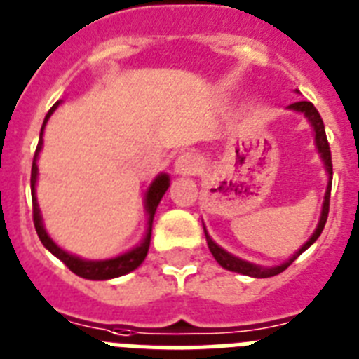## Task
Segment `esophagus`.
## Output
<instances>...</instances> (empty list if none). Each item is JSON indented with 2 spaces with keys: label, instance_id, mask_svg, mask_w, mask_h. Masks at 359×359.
Instances as JSON below:
<instances>
[{
  "label": "esophagus",
  "instance_id": "34e87169",
  "mask_svg": "<svg viewBox=\"0 0 359 359\" xmlns=\"http://www.w3.org/2000/svg\"><path fill=\"white\" fill-rule=\"evenodd\" d=\"M201 168V157L195 151H182L175 161V171L179 175H193Z\"/></svg>",
  "mask_w": 359,
  "mask_h": 359
}]
</instances>
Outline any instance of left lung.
Segmentation results:
<instances>
[{
	"instance_id": "left-lung-1",
	"label": "left lung",
	"mask_w": 359,
	"mask_h": 359,
	"mask_svg": "<svg viewBox=\"0 0 359 359\" xmlns=\"http://www.w3.org/2000/svg\"><path fill=\"white\" fill-rule=\"evenodd\" d=\"M298 92V90H296ZM287 110L296 111V114H304V117L307 119V123L311 124L314 132V146L318 149V155L322 158L323 162V168H325V173H327V189H325V195H323V204H322V213H320V220H318V226L316 229L313 231V235L309 236V240L302 245L291 258H287L285 262L278 264V266H258V264H251L248 260H242V258L235 257V255L227 253L226 249H222L217 242H213L208 231H205L204 227V235H205V242H208V248H210L211 255L215 257V260L227 271H233V273H240V274H245V276H253V278H269V276H276L280 274L282 271L287 269L291 266L292 262L296 258L300 257L304 253L305 249H309L311 245L314 244L318 240V236L322 235L323 227H325L327 222V215H329V198H330V186H332V161H330V149H329V142H327V135H325V126H323V121L318 114V110L314 108L313 102L309 101H298V102H292V104L287 106Z\"/></svg>"
}]
</instances>
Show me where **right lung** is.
Listing matches in <instances>:
<instances>
[{"mask_svg":"<svg viewBox=\"0 0 359 359\" xmlns=\"http://www.w3.org/2000/svg\"><path fill=\"white\" fill-rule=\"evenodd\" d=\"M63 101H57L50 111L46 114L45 121H43L41 126V133H39V142H37L36 148V155H34L32 161V175H30V189H32V210H34V226H36V231L39 240H41V244L48 249L50 253L57 257L59 260L63 262L65 266L72 271V273H76L77 276L86 280H110V278H117V276H123V274L132 273L133 269L141 266L142 262H144L146 255H148L149 249V240H151V226H154V217L155 211H157V205L161 202V198L164 197V193L168 191L170 188V175L168 173H158L151 184L148 186L144 193V211L146 217H148V224H146V233L142 236V240L135 248L128 249L124 253L117 255V257L111 258H104V260H86V258H81L77 255H72L68 251H65L63 248H59L55 244L52 236L46 233L45 224H43V217H41V210H39V204H37V197H36V184H37V175H39V170H37V158H39V151L43 149V133H45V126L48 123L50 115L54 114L57 110V106L61 104Z\"/></svg>","mask_w":359,"mask_h":359,"instance_id":"add662e5","label":"right lung"}]
</instances>
